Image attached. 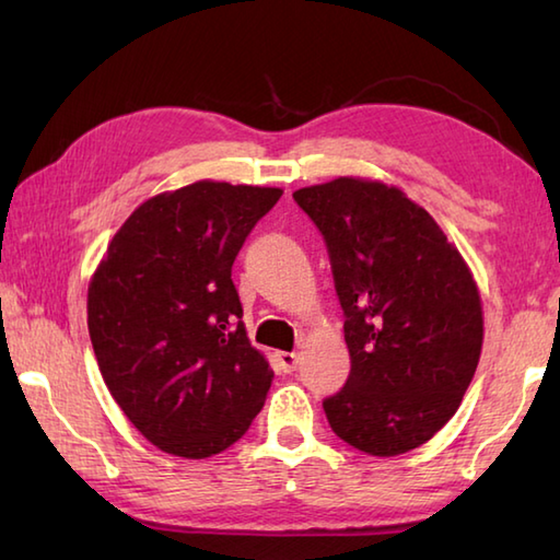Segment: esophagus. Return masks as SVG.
<instances>
[{"label":"esophagus","mask_w":560,"mask_h":560,"mask_svg":"<svg viewBox=\"0 0 560 560\" xmlns=\"http://www.w3.org/2000/svg\"><path fill=\"white\" fill-rule=\"evenodd\" d=\"M277 361H279V368H281L283 373H293L295 368H299L301 355L295 353V351H279L277 353Z\"/></svg>","instance_id":"1"}]
</instances>
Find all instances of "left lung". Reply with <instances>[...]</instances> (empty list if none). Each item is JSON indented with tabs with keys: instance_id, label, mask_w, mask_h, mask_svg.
I'll return each instance as SVG.
<instances>
[{
	"instance_id": "1",
	"label": "left lung",
	"mask_w": 560,
	"mask_h": 560,
	"mask_svg": "<svg viewBox=\"0 0 560 560\" xmlns=\"http://www.w3.org/2000/svg\"><path fill=\"white\" fill-rule=\"evenodd\" d=\"M323 233L351 373L323 401L343 443L375 457L423 445L479 365V289L431 213L397 187L339 177L293 192Z\"/></svg>"
}]
</instances>
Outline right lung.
<instances>
[{"mask_svg":"<svg viewBox=\"0 0 560 560\" xmlns=\"http://www.w3.org/2000/svg\"><path fill=\"white\" fill-rule=\"evenodd\" d=\"M279 187L201 180L144 201L89 287V335L113 399L149 443L205 459L259 413L271 368L247 339L231 269Z\"/></svg>","mask_w":560,"mask_h":560,"instance_id":"obj_1","label":"right lung"}]
</instances>
